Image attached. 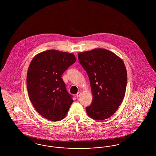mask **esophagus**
I'll use <instances>...</instances> for the list:
<instances>
[{"instance_id":"obj_1","label":"esophagus","mask_w":156,"mask_h":156,"mask_svg":"<svg viewBox=\"0 0 156 156\" xmlns=\"http://www.w3.org/2000/svg\"><path fill=\"white\" fill-rule=\"evenodd\" d=\"M81 92H78L76 94V96L77 98H79V97L81 96Z\"/></svg>"}]
</instances>
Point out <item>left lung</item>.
Wrapping results in <instances>:
<instances>
[{"mask_svg": "<svg viewBox=\"0 0 156 156\" xmlns=\"http://www.w3.org/2000/svg\"><path fill=\"white\" fill-rule=\"evenodd\" d=\"M78 57L88 75L93 95L92 104L86 107L88 115L97 120L110 118L125 95L127 76L123 60L103 48L80 52Z\"/></svg>", "mask_w": 156, "mask_h": 156, "instance_id": "8db88e82", "label": "left lung"}]
</instances>
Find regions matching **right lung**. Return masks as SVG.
I'll use <instances>...</instances> for the list:
<instances>
[{
  "instance_id": "right-lung-1",
  "label": "right lung",
  "mask_w": 156,
  "mask_h": 156,
  "mask_svg": "<svg viewBox=\"0 0 156 156\" xmlns=\"http://www.w3.org/2000/svg\"><path fill=\"white\" fill-rule=\"evenodd\" d=\"M76 61L71 53L50 50L32 59L27 75L30 101L38 113L54 122L64 119L73 102L61 75Z\"/></svg>"
}]
</instances>
